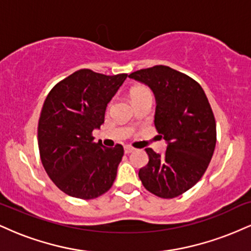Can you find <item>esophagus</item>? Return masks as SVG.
<instances>
[{
  "mask_svg": "<svg viewBox=\"0 0 251 251\" xmlns=\"http://www.w3.org/2000/svg\"><path fill=\"white\" fill-rule=\"evenodd\" d=\"M124 151H125L126 154H128V153H131V152H133L134 149L131 148V146H125V148H124Z\"/></svg>",
  "mask_w": 251,
  "mask_h": 251,
  "instance_id": "esophagus-1",
  "label": "esophagus"
}]
</instances>
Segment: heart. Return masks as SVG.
<instances>
[{"label": "heart", "instance_id": "b5f03b06", "mask_svg": "<svg viewBox=\"0 0 251 251\" xmlns=\"http://www.w3.org/2000/svg\"><path fill=\"white\" fill-rule=\"evenodd\" d=\"M146 94H151V93H150V91H149L148 88H145V87H137V88H134L133 91H132L131 97H132V99H135V98L142 97V96H146Z\"/></svg>", "mask_w": 251, "mask_h": 251}]
</instances>
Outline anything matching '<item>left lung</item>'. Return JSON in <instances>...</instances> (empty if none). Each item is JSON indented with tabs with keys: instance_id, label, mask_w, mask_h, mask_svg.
<instances>
[{
	"instance_id": "left-lung-1",
	"label": "left lung",
	"mask_w": 251,
	"mask_h": 251,
	"mask_svg": "<svg viewBox=\"0 0 251 251\" xmlns=\"http://www.w3.org/2000/svg\"><path fill=\"white\" fill-rule=\"evenodd\" d=\"M128 77L153 92L154 126L168 144L163 155L145 149L149 163L139 170V178L153 195L175 198L201 179L214 154L216 122L209 100L200 83L168 66L133 72Z\"/></svg>"
}]
</instances>
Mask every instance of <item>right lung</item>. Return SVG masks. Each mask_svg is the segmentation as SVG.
<instances>
[{
    "instance_id": "right-lung-1",
    "label": "right lung",
    "mask_w": 251,
    "mask_h": 251,
    "mask_svg": "<svg viewBox=\"0 0 251 251\" xmlns=\"http://www.w3.org/2000/svg\"><path fill=\"white\" fill-rule=\"evenodd\" d=\"M126 77L80 70L46 98L37 127L40 157L47 175L66 195L93 200L113 185L123 146L94 143L92 132L100 128L107 103Z\"/></svg>"
}]
</instances>
